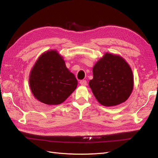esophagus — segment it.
Returning a JSON list of instances; mask_svg holds the SVG:
<instances>
[{
	"instance_id": "1",
	"label": "esophagus",
	"mask_w": 158,
	"mask_h": 158,
	"mask_svg": "<svg viewBox=\"0 0 158 158\" xmlns=\"http://www.w3.org/2000/svg\"><path fill=\"white\" fill-rule=\"evenodd\" d=\"M80 84L82 85H87V82H86V80H81L80 82Z\"/></svg>"
}]
</instances>
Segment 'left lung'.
<instances>
[{
    "label": "left lung",
    "instance_id": "obj_1",
    "mask_svg": "<svg viewBox=\"0 0 158 158\" xmlns=\"http://www.w3.org/2000/svg\"><path fill=\"white\" fill-rule=\"evenodd\" d=\"M89 87L99 103L115 106L128 99L132 92L134 78L131 66L122 56L106 52L93 68Z\"/></svg>",
    "mask_w": 158,
    "mask_h": 158
}]
</instances>
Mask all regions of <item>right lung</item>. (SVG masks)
Here are the masks:
<instances>
[{
	"mask_svg": "<svg viewBox=\"0 0 158 158\" xmlns=\"http://www.w3.org/2000/svg\"><path fill=\"white\" fill-rule=\"evenodd\" d=\"M30 87L38 101L49 106L64 102L76 89L78 81L56 50L41 54L31 70Z\"/></svg>",
	"mask_w": 158,
	"mask_h": 158,
	"instance_id": "right-lung-1",
	"label": "right lung"
}]
</instances>
